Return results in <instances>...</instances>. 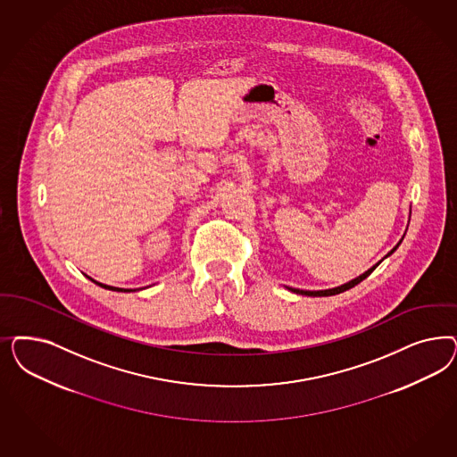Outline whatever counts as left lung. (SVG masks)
<instances>
[{"mask_svg":"<svg viewBox=\"0 0 457 457\" xmlns=\"http://www.w3.org/2000/svg\"><path fill=\"white\" fill-rule=\"evenodd\" d=\"M400 242H402V240H400ZM400 242H398L397 245H395V247H394V249H392V251H390V252H388V253H386V257H388V255H390V253H394V252L397 251V247H398V245H400ZM380 262H382V261H380ZM380 262H378V264H380ZM378 264H377V265H378ZM377 265H373V267H371V269H369V270H367V272H365V274H361V276H358V278H356V279L350 280V282H346V284H343V286H338V287H335V289H326V291H303V289H295V287H287V289H289V291H293V293H295V295H314V297H316V295H339V293H345V291H348V289H352V287H354V286H356V284H360V282H361V280L367 279V278H369L370 274H371V272H373V270H375V269H377Z\"/></svg>","mask_w":457,"mask_h":457,"instance_id":"obj_1","label":"left lung"}]
</instances>
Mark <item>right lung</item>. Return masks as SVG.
Segmentation results:
<instances>
[{"instance_id":"1","label":"right lung","mask_w":457,"mask_h":457,"mask_svg":"<svg viewBox=\"0 0 457 457\" xmlns=\"http://www.w3.org/2000/svg\"><path fill=\"white\" fill-rule=\"evenodd\" d=\"M94 280V279H90ZM96 282V280H94ZM96 284H99V286H103L105 289H111V291H133V289H120V287H112V286H105V284H101V282H96Z\"/></svg>"}]
</instances>
